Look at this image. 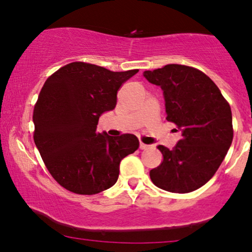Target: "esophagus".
<instances>
[{"label": "esophagus", "instance_id": "34e87169", "mask_svg": "<svg viewBox=\"0 0 252 252\" xmlns=\"http://www.w3.org/2000/svg\"><path fill=\"white\" fill-rule=\"evenodd\" d=\"M140 148H141V149H143V150H146V149H148V148H149V146H148V144H146V143L141 142V143H140Z\"/></svg>", "mask_w": 252, "mask_h": 252}]
</instances>
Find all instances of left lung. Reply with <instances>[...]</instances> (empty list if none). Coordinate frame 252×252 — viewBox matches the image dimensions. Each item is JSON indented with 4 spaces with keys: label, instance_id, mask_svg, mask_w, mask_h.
<instances>
[{
    "label": "left lung",
    "instance_id": "obj_1",
    "mask_svg": "<svg viewBox=\"0 0 252 252\" xmlns=\"http://www.w3.org/2000/svg\"><path fill=\"white\" fill-rule=\"evenodd\" d=\"M143 76L161 86L166 120L181 131L172 150L158 147L163 160L150 170V179L168 192H193L216 174L232 143L230 104L210 77L190 66L169 63Z\"/></svg>",
    "mask_w": 252,
    "mask_h": 252
}]
</instances>
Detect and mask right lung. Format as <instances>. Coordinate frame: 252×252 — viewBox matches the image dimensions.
<instances>
[{
  "label": "right lung",
  "mask_w": 252,
  "mask_h": 252,
  "mask_svg": "<svg viewBox=\"0 0 252 252\" xmlns=\"http://www.w3.org/2000/svg\"><path fill=\"white\" fill-rule=\"evenodd\" d=\"M138 70L112 72L74 62L47 78L34 105V142L60 186L92 195L116 184L120 163L137 150L132 134L97 132L103 112L115 109L117 92Z\"/></svg>",
  "instance_id": "obj_1"
}]
</instances>
